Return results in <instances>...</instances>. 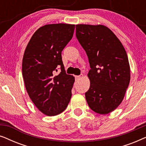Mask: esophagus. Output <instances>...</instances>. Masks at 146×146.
Returning <instances> with one entry per match:
<instances>
[{"instance_id": "esophagus-1", "label": "esophagus", "mask_w": 146, "mask_h": 146, "mask_svg": "<svg viewBox=\"0 0 146 146\" xmlns=\"http://www.w3.org/2000/svg\"><path fill=\"white\" fill-rule=\"evenodd\" d=\"M83 77V74H80V75H79V76H76V80H80Z\"/></svg>"}]
</instances>
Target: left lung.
<instances>
[{"instance_id": "8db88e82", "label": "left lung", "mask_w": 146, "mask_h": 146, "mask_svg": "<svg viewBox=\"0 0 146 146\" xmlns=\"http://www.w3.org/2000/svg\"><path fill=\"white\" fill-rule=\"evenodd\" d=\"M76 36L90 63V88L85 93L91 110L107 114L116 109L130 81L128 58L122 44L104 25H76Z\"/></svg>"}]
</instances>
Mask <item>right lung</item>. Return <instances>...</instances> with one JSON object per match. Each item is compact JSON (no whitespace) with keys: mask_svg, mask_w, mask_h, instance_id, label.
<instances>
[{"mask_svg":"<svg viewBox=\"0 0 146 146\" xmlns=\"http://www.w3.org/2000/svg\"><path fill=\"white\" fill-rule=\"evenodd\" d=\"M74 29V25L62 23L43 26L34 33L24 54L26 90L37 108L49 116L64 111L70 100L75 80L66 73L61 54Z\"/></svg>","mask_w":146,"mask_h":146,"instance_id":"obj_1","label":"right lung"}]
</instances>
